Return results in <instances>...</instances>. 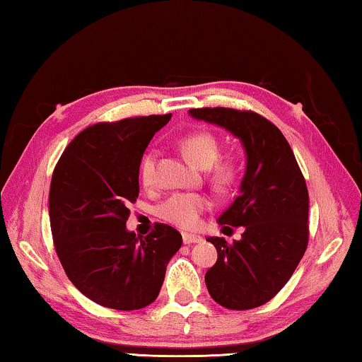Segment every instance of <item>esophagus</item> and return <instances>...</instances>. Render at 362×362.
Segmentation results:
<instances>
[{
	"label": "esophagus",
	"instance_id": "esophagus-1",
	"mask_svg": "<svg viewBox=\"0 0 362 362\" xmlns=\"http://www.w3.org/2000/svg\"><path fill=\"white\" fill-rule=\"evenodd\" d=\"M182 241H185V244H196L202 241V236L191 235V233H182Z\"/></svg>",
	"mask_w": 362,
	"mask_h": 362
}]
</instances>
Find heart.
Returning <instances> with one entry per match:
<instances>
[{
    "instance_id": "obj_1",
    "label": "heart",
    "mask_w": 362,
    "mask_h": 362,
    "mask_svg": "<svg viewBox=\"0 0 362 362\" xmlns=\"http://www.w3.org/2000/svg\"><path fill=\"white\" fill-rule=\"evenodd\" d=\"M181 148L189 160L200 168L212 166V180L216 186L225 187L235 182L239 168L235 160L226 158L213 165L220 157V142L212 132H192L181 139ZM139 175L144 186H153L157 180V152L148 150L141 160ZM210 207V199L205 194L176 192L158 207L160 218L168 223L180 226L182 230H194L202 221V214Z\"/></svg>"
}]
</instances>
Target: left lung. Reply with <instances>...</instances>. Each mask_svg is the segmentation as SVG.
Here are the masks:
<instances>
[{"label": "left lung", "mask_w": 362, "mask_h": 362, "mask_svg": "<svg viewBox=\"0 0 362 362\" xmlns=\"http://www.w3.org/2000/svg\"><path fill=\"white\" fill-rule=\"evenodd\" d=\"M196 119L225 127L241 141L246 173L220 225L244 226L239 241L209 238L218 259L205 274L214 301L233 310L269 303L286 285L309 241V194L290 144L254 111L192 108Z\"/></svg>", "instance_id": "obj_1"}]
</instances>
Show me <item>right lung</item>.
<instances>
[{
	"mask_svg": "<svg viewBox=\"0 0 362 362\" xmlns=\"http://www.w3.org/2000/svg\"><path fill=\"white\" fill-rule=\"evenodd\" d=\"M170 118L93 124L72 139L54 166L48 199L54 249L72 285L105 308L152 304L182 244L180 231L165 223H155L146 238L126 230L142 155Z\"/></svg>",
	"mask_w": 362,
	"mask_h": 362,
	"instance_id": "add662e5",
	"label": "right lung"
}]
</instances>
